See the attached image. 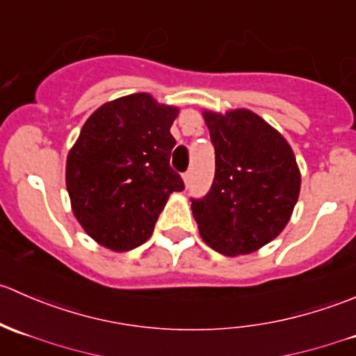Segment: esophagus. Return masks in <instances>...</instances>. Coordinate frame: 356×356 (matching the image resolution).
<instances>
[{"mask_svg":"<svg viewBox=\"0 0 356 356\" xmlns=\"http://www.w3.org/2000/svg\"><path fill=\"white\" fill-rule=\"evenodd\" d=\"M182 179H184L186 186H189V182H191V179H193V172H191V170H188V172H186L184 175H182Z\"/></svg>","mask_w":356,"mask_h":356,"instance_id":"34e87169","label":"esophagus"}]
</instances>
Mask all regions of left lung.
<instances>
[{
    "mask_svg": "<svg viewBox=\"0 0 356 356\" xmlns=\"http://www.w3.org/2000/svg\"><path fill=\"white\" fill-rule=\"evenodd\" d=\"M215 148V177L193 215L208 246L227 257L260 250L281 234L300 196L293 149L250 110L203 111Z\"/></svg>",
    "mask_w": 356,
    "mask_h": 356,
    "instance_id": "1",
    "label": "left lung"
}]
</instances>
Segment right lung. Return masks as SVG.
I'll use <instances>...</instances> for the list:
<instances>
[{"label": "right lung", "instance_id": "obj_1", "mask_svg": "<svg viewBox=\"0 0 356 356\" xmlns=\"http://www.w3.org/2000/svg\"><path fill=\"white\" fill-rule=\"evenodd\" d=\"M177 113L138 92L105 103L86 120L67 156V191L79 224L102 246L143 245L168 196L184 189L170 167Z\"/></svg>", "mask_w": 356, "mask_h": 356}]
</instances>
